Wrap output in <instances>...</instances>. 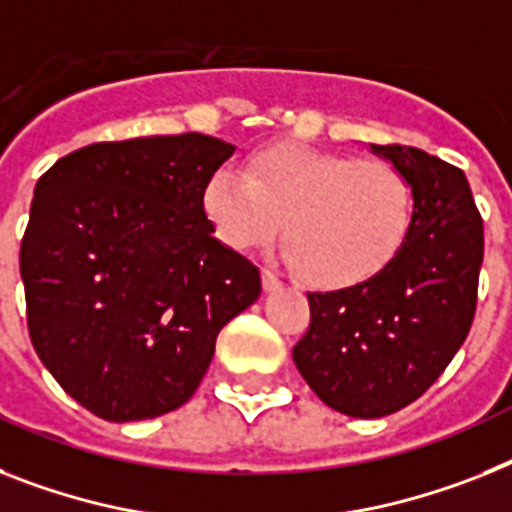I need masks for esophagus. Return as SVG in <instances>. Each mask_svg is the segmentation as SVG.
Masks as SVG:
<instances>
[{"instance_id": "obj_1", "label": "esophagus", "mask_w": 512, "mask_h": 512, "mask_svg": "<svg viewBox=\"0 0 512 512\" xmlns=\"http://www.w3.org/2000/svg\"><path fill=\"white\" fill-rule=\"evenodd\" d=\"M261 285H264L266 293H277V290H282V280L274 272H269V269H261Z\"/></svg>"}]
</instances>
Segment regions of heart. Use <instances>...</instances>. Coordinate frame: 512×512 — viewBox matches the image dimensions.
<instances>
[{
	"mask_svg": "<svg viewBox=\"0 0 512 512\" xmlns=\"http://www.w3.org/2000/svg\"><path fill=\"white\" fill-rule=\"evenodd\" d=\"M201 204L232 251L266 246L282 227L285 259L322 290L377 277L400 251L413 217L411 185L398 167L303 143L253 151L246 172L222 167L209 177Z\"/></svg>",
	"mask_w": 512,
	"mask_h": 512,
	"instance_id": "b5f03b06",
	"label": "heart"
}]
</instances>
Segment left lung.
<instances>
[{
	"label": "left lung",
	"instance_id": "8db88e82",
	"mask_svg": "<svg viewBox=\"0 0 512 512\" xmlns=\"http://www.w3.org/2000/svg\"><path fill=\"white\" fill-rule=\"evenodd\" d=\"M369 149L411 185L408 235L369 282L308 293L311 324L293 348L319 400L353 418L390 416L437 382L474 322L484 261V222L458 167L413 146Z\"/></svg>",
	"mask_w": 512,
	"mask_h": 512
}]
</instances>
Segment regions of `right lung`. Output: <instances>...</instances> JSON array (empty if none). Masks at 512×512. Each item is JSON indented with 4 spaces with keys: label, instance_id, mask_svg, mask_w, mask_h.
<instances>
[{
    "label": "right lung",
    "instance_id": "1",
    "mask_svg": "<svg viewBox=\"0 0 512 512\" xmlns=\"http://www.w3.org/2000/svg\"><path fill=\"white\" fill-rule=\"evenodd\" d=\"M235 146L201 133L91 143L38 177L20 243L28 332L59 387L104 421L188 403L219 329L261 295L214 238L209 177Z\"/></svg>",
    "mask_w": 512,
    "mask_h": 512
}]
</instances>
